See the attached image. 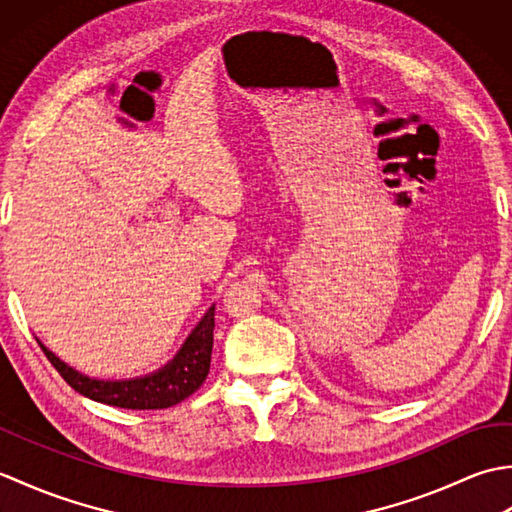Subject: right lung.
I'll return each mask as SVG.
<instances>
[{
	"label": "right lung",
	"mask_w": 512,
	"mask_h": 512,
	"mask_svg": "<svg viewBox=\"0 0 512 512\" xmlns=\"http://www.w3.org/2000/svg\"><path fill=\"white\" fill-rule=\"evenodd\" d=\"M213 328L215 306L206 310L202 321L195 325V330L189 334V339L184 341L171 363L154 374L132 380L90 378L65 365L48 347H43L41 343L39 345L65 383L74 391H79L81 396L121 409H167L189 398L206 380L211 367Z\"/></svg>",
	"instance_id": "obj_1"
}]
</instances>
